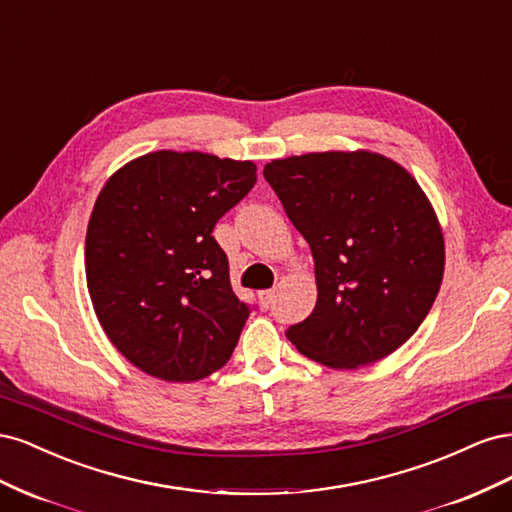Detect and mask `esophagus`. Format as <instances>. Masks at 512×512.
I'll use <instances>...</instances> for the list:
<instances>
[{
	"label": "esophagus",
	"mask_w": 512,
	"mask_h": 512,
	"mask_svg": "<svg viewBox=\"0 0 512 512\" xmlns=\"http://www.w3.org/2000/svg\"><path fill=\"white\" fill-rule=\"evenodd\" d=\"M273 297H275V290H260L258 292V299H260L262 307H269L273 303Z\"/></svg>",
	"instance_id": "1"
}]
</instances>
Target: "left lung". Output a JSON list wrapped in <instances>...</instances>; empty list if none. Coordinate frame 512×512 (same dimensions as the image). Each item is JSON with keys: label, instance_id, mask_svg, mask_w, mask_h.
Listing matches in <instances>:
<instances>
[{"label": "left lung", "instance_id": "8db88e82", "mask_svg": "<svg viewBox=\"0 0 512 512\" xmlns=\"http://www.w3.org/2000/svg\"><path fill=\"white\" fill-rule=\"evenodd\" d=\"M262 175L314 256V312L286 331L301 354L356 369L421 327L444 275V237L404 166L371 151L271 160Z\"/></svg>", "mask_w": 512, "mask_h": 512}]
</instances>
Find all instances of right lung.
Listing matches in <instances>:
<instances>
[{
    "label": "right lung",
    "instance_id": "add662e5",
    "mask_svg": "<svg viewBox=\"0 0 512 512\" xmlns=\"http://www.w3.org/2000/svg\"><path fill=\"white\" fill-rule=\"evenodd\" d=\"M254 183V162L162 149L121 166L98 194L89 297L113 346L145 374L194 382L228 363L250 305L232 292L211 232Z\"/></svg>",
    "mask_w": 512,
    "mask_h": 512
}]
</instances>
